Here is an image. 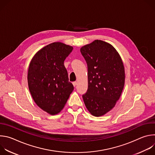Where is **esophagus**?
Returning <instances> with one entry per match:
<instances>
[{
    "instance_id": "34e87169",
    "label": "esophagus",
    "mask_w": 155,
    "mask_h": 155,
    "mask_svg": "<svg viewBox=\"0 0 155 155\" xmlns=\"http://www.w3.org/2000/svg\"><path fill=\"white\" fill-rule=\"evenodd\" d=\"M72 83H73V85H74L75 87L76 85L77 84V81H74Z\"/></svg>"
}]
</instances>
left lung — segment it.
<instances>
[{
  "mask_svg": "<svg viewBox=\"0 0 155 155\" xmlns=\"http://www.w3.org/2000/svg\"><path fill=\"white\" fill-rule=\"evenodd\" d=\"M80 51L87 65V90L82 97L88 111L101 117L120 97L125 80L123 63L115 48L102 40H94Z\"/></svg>",
  "mask_w": 155,
  "mask_h": 155,
  "instance_id": "obj_1",
  "label": "left lung"
}]
</instances>
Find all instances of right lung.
<instances>
[{
  "mask_svg": "<svg viewBox=\"0 0 155 155\" xmlns=\"http://www.w3.org/2000/svg\"><path fill=\"white\" fill-rule=\"evenodd\" d=\"M73 47L54 42L39 50L32 59L28 74V86L35 104L54 115L59 113L74 90L64 62Z\"/></svg>",
  "mask_w": 155,
  "mask_h": 155,
  "instance_id": "right-lung-1",
  "label": "right lung"
}]
</instances>
